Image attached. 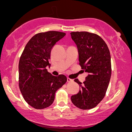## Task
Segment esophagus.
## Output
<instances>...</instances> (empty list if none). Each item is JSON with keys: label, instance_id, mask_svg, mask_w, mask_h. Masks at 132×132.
Here are the masks:
<instances>
[{"label": "esophagus", "instance_id": "34e87169", "mask_svg": "<svg viewBox=\"0 0 132 132\" xmlns=\"http://www.w3.org/2000/svg\"><path fill=\"white\" fill-rule=\"evenodd\" d=\"M73 79H70V78H67V82H73Z\"/></svg>", "mask_w": 132, "mask_h": 132}]
</instances>
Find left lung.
Listing matches in <instances>:
<instances>
[{
	"mask_svg": "<svg viewBox=\"0 0 132 132\" xmlns=\"http://www.w3.org/2000/svg\"><path fill=\"white\" fill-rule=\"evenodd\" d=\"M71 38L79 52V65L88 75L82 84L77 79L80 90L72 95L71 102L79 109L95 108L105 96L111 76V60L107 44L100 36L88 32H73Z\"/></svg>",
	"mask_w": 132,
	"mask_h": 132,
	"instance_id": "1",
	"label": "left lung"
}]
</instances>
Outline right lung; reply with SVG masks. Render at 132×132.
Returning a JSON list of instances; mask_svg holds the SVG:
<instances>
[{
  "label": "right lung",
  "mask_w": 132,
  "mask_h": 132,
  "mask_svg": "<svg viewBox=\"0 0 132 132\" xmlns=\"http://www.w3.org/2000/svg\"><path fill=\"white\" fill-rule=\"evenodd\" d=\"M65 33L48 31L36 34L25 46L19 64V88L24 100L37 109H44L53 103L56 91L65 84V76H53L50 67L52 48Z\"/></svg>",
  "instance_id": "right-lung-1"
}]
</instances>
